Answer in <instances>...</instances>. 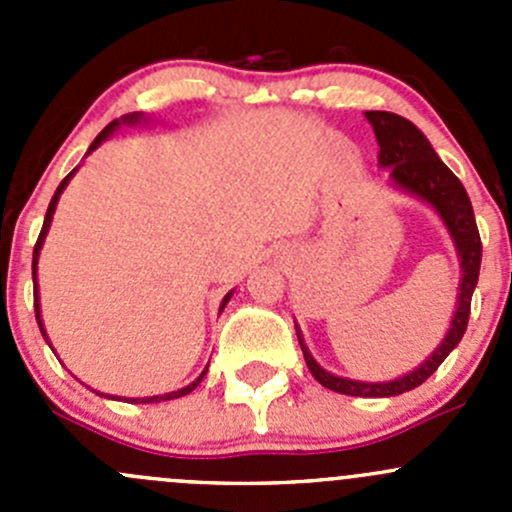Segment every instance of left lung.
Instances as JSON below:
<instances>
[{
	"instance_id": "8db88e82",
	"label": "left lung",
	"mask_w": 512,
	"mask_h": 512,
	"mask_svg": "<svg viewBox=\"0 0 512 512\" xmlns=\"http://www.w3.org/2000/svg\"><path fill=\"white\" fill-rule=\"evenodd\" d=\"M364 116L374 128L376 143H379V168L389 170V183L401 193H409L426 205H431L438 218H441V223L446 225L453 245H456L458 260H461V285H458L456 312H453L451 327H448L441 344L414 371H406L404 376H396L391 381H356L322 369L317 359L309 354L297 322H294V329H297L304 361H307L309 371H312L319 384L337 391V394L364 396V399H389V396H399L404 391L421 386L463 339L468 317H471L473 289L478 285L480 250L483 247H480L476 215H473V205L466 188L453 175V170L438 158L428 138L418 131L409 118L396 116V113L366 111Z\"/></svg>"
}]
</instances>
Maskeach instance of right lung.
I'll return each mask as SVG.
<instances>
[{
    "instance_id": "add662e5",
    "label": "right lung",
    "mask_w": 512,
    "mask_h": 512,
    "mask_svg": "<svg viewBox=\"0 0 512 512\" xmlns=\"http://www.w3.org/2000/svg\"><path fill=\"white\" fill-rule=\"evenodd\" d=\"M138 123H148V118L143 116L141 111H136V113H126V116H121V118H116V121H111V123H108V126L103 128V131L98 133V136L94 138V143H91V146H89V151H86V156H89V153H94L96 148L101 146V143L106 141V138L111 136L113 131H118V128H121V126H138ZM76 170H79V168H74V170H71V173L66 175L64 180H61V183H59V188H56L54 198H51V203H49V210H46L44 227H41V232H39V240H36V245H34V257H32V277H34V312H36V322H39V329H41V337L46 339V344H49V347H51V342H49V337H46L44 322H41L39 285H36V265H39V252H41V247H44V237H46V232H49V227H51V220H54V210H56V205H59V198H61V193H64V188H66V185H69V180L74 178V173H76ZM232 292H235V289H230V292H227L225 297H223V304H220V312H223V309H225V304L230 302ZM205 374H208V369H203V374H200L198 379L193 381V384L183 386V389H178V391H170V394H160V396H143V399H126V401H128V404H158V401L180 399V396H185V394H190V391H193V389H198V384H200V381H203V376H205ZM96 394H101V391H96ZM101 396H106V399H113V396H108V394H101Z\"/></svg>"
}]
</instances>
